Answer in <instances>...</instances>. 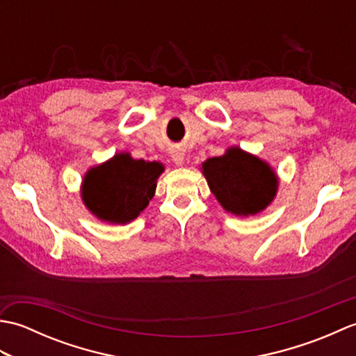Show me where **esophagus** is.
I'll return each mask as SVG.
<instances>
[{"mask_svg": "<svg viewBox=\"0 0 356 356\" xmlns=\"http://www.w3.org/2000/svg\"><path fill=\"white\" fill-rule=\"evenodd\" d=\"M172 162L177 166H184L185 165V153L180 149H174L172 151Z\"/></svg>", "mask_w": 356, "mask_h": 356, "instance_id": "obj_1", "label": "esophagus"}]
</instances>
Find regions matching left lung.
Segmentation results:
<instances>
[{
  "label": "left lung",
  "mask_w": 356,
  "mask_h": 356,
  "mask_svg": "<svg viewBox=\"0 0 356 356\" xmlns=\"http://www.w3.org/2000/svg\"><path fill=\"white\" fill-rule=\"evenodd\" d=\"M200 171L222 208L237 217L261 213L278 191L274 168L240 147H229L225 154L207 159Z\"/></svg>",
  "instance_id": "8db88e82"
}]
</instances>
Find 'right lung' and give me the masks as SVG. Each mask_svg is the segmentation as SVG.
Segmentation results:
<instances>
[{"mask_svg":"<svg viewBox=\"0 0 356 356\" xmlns=\"http://www.w3.org/2000/svg\"><path fill=\"white\" fill-rule=\"evenodd\" d=\"M163 171L161 162L133 159L125 151L116 153L86 172L82 202L101 222L127 225L138 218L154 197L157 179Z\"/></svg>","mask_w":356,"mask_h":356,"instance_id":"add662e5","label":"right lung"}]
</instances>
